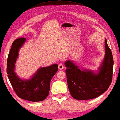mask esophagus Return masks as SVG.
I'll use <instances>...</instances> for the list:
<instances>
[{"label":"esophagus","mask_w":120,"mask_h":120,"mask_svg":"<svg viewBox=\"0 0 120 120\" xmlns=\"http://www.w3.org/2000/svg\"><path fill=\"white\" fill-rule=\"evenodd\" d=\"M64 68V65L62 64H58V69L60 70H62Z\"/></svg>","instance_id":"obj_1"}]
</instances>
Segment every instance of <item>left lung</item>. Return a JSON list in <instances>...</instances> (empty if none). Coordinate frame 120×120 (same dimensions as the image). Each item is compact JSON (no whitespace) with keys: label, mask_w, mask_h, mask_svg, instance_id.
<instances>
[{"label":"left lung","mask_w":120,"mask_h":120,"mask_svg":"<svg viewBox=\"0 0 120 120\" xmlns=\"http://www.w3.org/2000/svg\"><path fill=\"white\" fill-rule=\"evenodd\" d=\"M105 55L98 74L82 71L70 61L65 62V73L70 94L78 100L94 99L104 93L112 79L114 60L112 52L105 40Z\"/></svg>","instance_id":"left-lung-1"}]
</instances>
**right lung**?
Segmentation results:
<instances>
[{"label":"right lung","instance_id":"obj_1","mask_svg":"<svg viewBox=\"0 0 120 120\" xmlns=\"http://www.w3.org/2000/svg\"><path fill=\"white\" fill-rule=\"evenodd\" d=\"M25 40L24 38H19L13 42L7 60L8 76L19 97L34 102L42 101L48 96L51 80L58 71V65L55 64L39 69L30 80H21L14 72L15 63L18 57L19 49Z\"/></svg>","mask_w":120,"mask_h":120}]
</instances>
